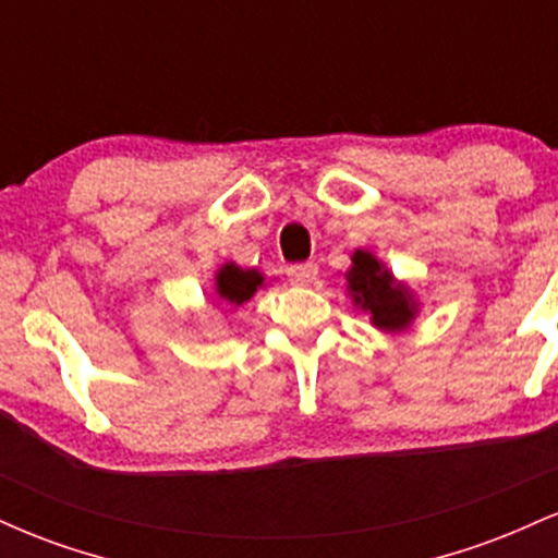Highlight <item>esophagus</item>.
Instances as JSON below:
<instances>
[{
	"instance_id": "obj_1",
	"label": "esophagus",
	"mask_w": 558,
	"mask_h": 558,
	"mask_svg": "<svg viewBox=\"0 0 558 558\" xmlns=\"http://www.w3.org/2000/svg\"><path fill=\"white\" fill-rule=\"evenodd\" d=\"M286 275L293 286H310L317 278V265H312V262H306V265H291Z\"/></svg>"
}]
</instances>
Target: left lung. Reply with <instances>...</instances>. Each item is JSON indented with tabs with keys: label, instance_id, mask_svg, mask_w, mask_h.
I'll return each instance as SVG.
<instances>
[{
	"label": "left lung",
	"instance_id": "1",
	"mask_svg": "<svg viewBox=\"0 0 558 558\" xmlns=\"http://www.w3.org/2000/svg\"><path fill=\"white\" fill-rule=\"evenodd\" d=\"M354 306H362L375 328L401 332L417 317V301L407 283H399L375 254L356 248L351 254V270L345 272Z\"/></svg>",
	"mask_w": 558,
	"mask_h": 558
}]
</instances>
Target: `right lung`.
<instances>
[{
	"instance_id": "add662e5",
	"label": "right lung",
	"mask_w": 558,
	"mask_h": 558,
	"mask_svg": "<svg viewBox=\"0 0 558 558\" xmlns=\"http://www.w3.org/2000/svg\"><path fill=\"white\" fill-rule=\"evenodd\" d=\"M265 286L259 270H243L235 262H226L215 275V293L230 306L246 304Z\"/></svg>"
}]
</instances>
